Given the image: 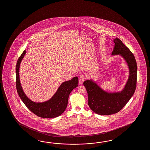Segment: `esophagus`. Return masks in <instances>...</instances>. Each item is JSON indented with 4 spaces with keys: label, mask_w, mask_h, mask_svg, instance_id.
<instances>
[{
    "label": "esophagus",
    "mask_w": 150,
    "mask_h": 150,
    "mask_svg": "<svg viewBox=\"0 0 150 150\" xmlns=\"http://www.w3.org/2000/svg\"><path fill=\"white\" fill-rule=\"evenodd\" d=\"M85 80V76H84L83 74L79 76V83L80 85H82Z\"/></svg>",
    "instance_id": "esophagus-1"
}]
</instances>
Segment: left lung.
Returning a JSON list of instances; mask_svg holds the SVG:
<instances>
[{
  "label": "left lung",
  "mask_w": 150,
  "mask_h": 150,
  "mask_svg": "<svg viewBox=\"0 0 150 150\" xmlns=\"http://www.w3.org/2000/svg\"><path fill=\"white\" fill-rule=\"evenodd\" d=\"M113 41L115 46L112 55H120L125 59L129 74L123 88L118 92L105 91L91 79L83 82L88 96V105L99 115H112L120 111L134 95L136 88L137 67L134 56L119 38H116Z\"/></svg>",
  "instance_id": "left-lung-1"
}]
</instances>
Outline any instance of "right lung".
<instances>
[{
    "label": "right lung",
    "instance_id": "obj_1",
    "mask_svg": "<svg viewBox=\"0 0 150 150\" xmlns=\"http://www.w3.org/2000/svg\"><path fill=\"white\" fill-rule=\"evenodd\" d=\"M25 50L19 58L16 65V86L19 96L25 106L34 114L42 118H54L62 115L67 108L70 93L78 84V78L64 81L49 100L42 102H36L29 99L23 91L19 77L20 63L25 54Z\"/></svg>",
    "mask_w": 150,
    "mask_h": 150
}]
</instances>
